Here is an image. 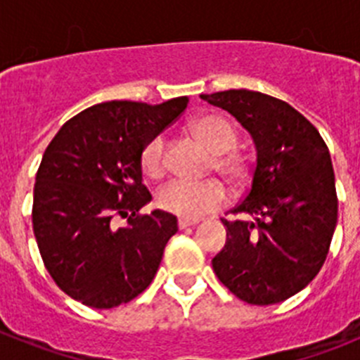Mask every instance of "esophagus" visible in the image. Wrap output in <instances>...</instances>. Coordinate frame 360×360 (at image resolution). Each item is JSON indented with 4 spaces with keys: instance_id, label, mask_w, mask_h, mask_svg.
I'll return each mask as SVG.
<instances>
[{
    "instance_id": "34e87169",
    "label": "esophagus",
    "mask_w": 360,
    "mask_h": 360,
    "mask_svg": "<svg viewBox=\"0 0 360 360\" xmlns=\"http://www.w3.org/2000/svg\"><path fill=\"white\" fill-rule=\"evenodd\" d=\"M198 221L196 219H186V218H180L178 219V229H187V227H193V225H196Z\"/></svg>"
}]
</instances>
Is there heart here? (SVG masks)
<instances>
[{"label":"heart","instance_id":"obj_1","mask_svg":"<svg viewBox=\"0 0 360 360\" xmlns=\"http://www.w3.org/2000/svg\"><path fill=\"white\" fill-rule=\"evenodd\" d=\"M193 135L207 146L214 157L212 165L229 182L240 184L247 174V164L240 153L231 149L236 144V129L225 117L209 113L191 124ZM165 165V141L162 135L153 136L141 151V169L146 176H158ZM227 189L219 180L211 178L203 182H187L173 178L157 191L158 207L171 214L196 219L212 211H218L227 203Z\"/></svg>","mask_w":360,"mask_h":360}]
</instances>
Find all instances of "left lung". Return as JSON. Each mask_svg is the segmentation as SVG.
Instances as JSON below:
<instances>
[{
    "mask_svg": "<svg viewBox=\"0 0 360 360\" xmlns=\"http://www.w3.org/2000/svg\"><path fill=\"white\" fill-rule=\"evenodd\" d=\"M252 135L249 191L221 219L227 243L212 269L249 304H276L303 290L323 266L337 224L335 174L316 126L281 98L250 90L200 95Z\"/></svg>",
    "mask_w": 360,
    "mask_h": 360,
    "instance_id": "left-lung-1",
    "label": "left lung"
}]
</instances>
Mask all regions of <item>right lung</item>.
<instances>
[{
    "label": "right lung",
    "instance_id": "add662e5",
    "mask_svg": "<svg viewBox=\"0 0 360 360\" xmlns=\"http://www.w3.org/2000/svg\"><path fill=\"white\" fill-rule=\"evenodd\" d=\"M189 98L151 106L95 104L65 122L36 174L32 225L43 263L65 294L91 308L129 303L149 287L176 216L142 214L141 151L186 111ZM117 219L127 225L116 227Z\"/></svg>",
    "mask_w": 360,
    "mask_h": 360
}]
</instances>
